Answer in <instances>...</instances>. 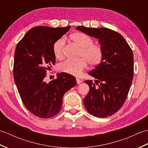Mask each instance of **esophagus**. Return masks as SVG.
<instances>
[{
  "instance_id": "obj_1",
  "label": "esophagus",
  "mask_w": 148,
  "mask_h": 148,
  "mask_svg": "<svg viewBox=\"0 0 148 148\" xmlns=\"http://www.w3.org/2000/svg\"><path fill=\"white\" fill-rule=\"evenodd\" d=\"M76 81H77V84H81V83H82V81L80 80L79 79H78V78H77V79H76Z\"/></svg>"
}]
</instances>
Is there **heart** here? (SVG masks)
Wrapping results in <instances>:
<instances>
[{
	"instance_id": "b5f03b06",
	"label": "heart",
	"mask_w": 148,
	"mask_h": 148,
	"mask_svg": "<svg viewBox=\"0 0 148 148\" xmlns=\"http://www.w3.org/2000/svg\"><path fill=\"white\" fill-rule=\"evenodd\" d=\"M71 38L76 45L81 48L79 56L83 57L76 60H66L58 65V70L74 76H79L87 65L86 61L90 65L100 64L103 57V49L98 45H94V40L87 34L77 32L71 35ZM65 43V37H61L53 44V50L56 58H61L64 53Z\"/></svg>"
}]
</instances>
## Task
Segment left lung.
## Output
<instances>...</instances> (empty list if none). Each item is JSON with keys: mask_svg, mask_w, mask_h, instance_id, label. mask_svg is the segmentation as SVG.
<instances>
[{"mask_svg": "<svg viewBox=\"0 0 148 148\" xmlns=\"http://www.w3.org/2000/svg\"><path fill=\"white\" fill-rule=\"evenodd\" d=\"M76 30L98 39L103 49L100 64L88 72L95 83L84 81L90 90L83 101L91 114L106 118L117 112L127 99L134 76L133 52L123 37L111 29L78 26Z\"/></svg>", "mask_w": 148, "mask_h": 148, "instance_id": "8db88e82", "label": "left lung"}]
</instances>
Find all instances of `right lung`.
I'll use <instances>...</instances> for the list:
<instances>
[{
  "label": "right lung",
  "instance_id": "add662e5",
  "mask_svg": "<svg viewBox=\"0 0 148 148\" xmlns=\"http://www.w3.org/2000/svg\"><path fill=\"white\" fill-rule=\"evenodd\" d=\"M71 27L46 26L31 29L18 43L14 52V80L22 102L33 114L49 118L60 111L64 94L76 84L73 76L58 74L55 80L46 83V72L55 64L53 50L56 40Z\"/></svg>",
  "mask_w": 148,
  "mask_h": 148
}]
</instances>
